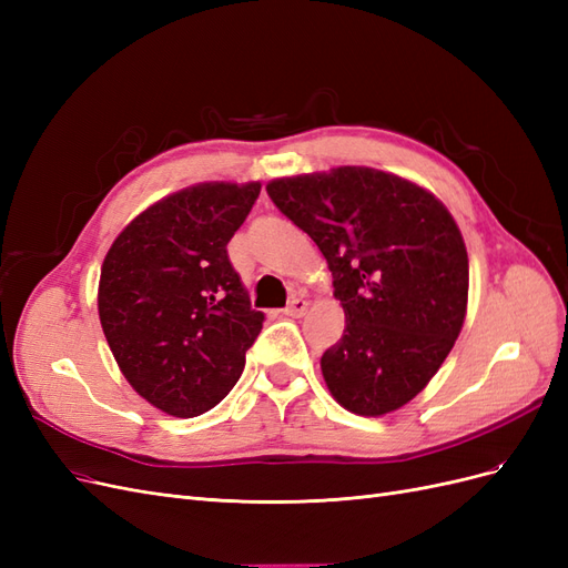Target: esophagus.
<instances>
[{"label":"esophagus","instance_id":"34e87169","mask_svg":"<svg viewBox=\"0 0 568 568\" xmlns=\"http://www.w3.org/2000/svg\"><path fill=\"white\" fill-rule=\"evenodd\" d=\"M305 311H307V301L305 298H294L284 307V315L286 317H301V315H305Z\"/></svg>","mask_w":568,"mask_h":568}]
</instances>
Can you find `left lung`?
Here are the masks:
<instances>
[{
  "mask_svg": "<svg viewBox=\"0 0 568 568\" xmlns=\"http://www.w3.org/2000/svg\"><path fill=\"white\" fill-rule=\"evenodd\" d=\"M267 194L326 257L346 313L320 359L326 388L353 415L400 409L467 317L469 257L455 217L417 182L365 165L277 178Z\"/></svg>",
  "mask_w": 568,
  "mask_h": 568,
  "instance_id": "8db88e82",
  "label": "left lung"
}]
</instances>
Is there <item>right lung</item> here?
<instances>
[{
  "label": "right lung",
  "instance_id": "1",
  "mask_svg": "<svg viewBox=\"0 0 568 568\" xmlns=\"http://www.w3.org/2000/svg\"><path fill=\"white\" fill-rule=\"evenodd\" d=\"M261 182H201L136 215L99 277V320L115 363L146 403L199 417L234 388L263 329L227 244Z\"/></svg>",
  "mask_w": 568,
  "mask_h": 568
}]
</instances>
